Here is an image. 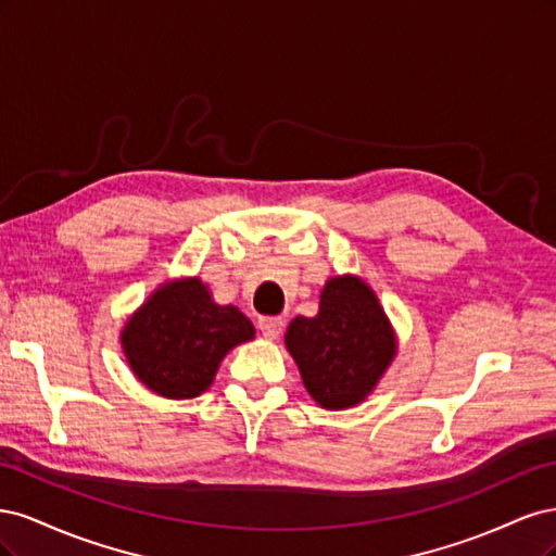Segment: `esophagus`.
I'll return each instance as SVG.
<instances>
[{"instance_id":"1","label":"esophagus","mask_w":556,"mask_h":556,"mask_svg":"<svg viewBox=\"0 0 556 556\" xmlns=\"http://www.w3.org/2000/svg\"><path fill=\"white\" fill-rule=\"evenodd\" d=\"M260 331L264 339H278L282 331V319L280 317H260Z\"/></svg>"}]
</instances>
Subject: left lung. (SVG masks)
<instances>
[{
	"label": "left lung",
	"instance_id": "left-lung-1",
	"mask_svg": "<svg viewBox=\"0 0 556 556\" xmlns=\"http://www.w3.org/2000/svg\"><path fill=\"white\" fill-rule=\"evenodd\" d=\"M285 345L308 394L339 410L364 401L394 359V333L374 290L355 276L331 278L315 317H294Z\"/></svg>",
	"mask_w": 556,
	"mask_h": 556
}]
</instances>
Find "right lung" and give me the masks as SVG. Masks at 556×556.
I'll return each instance as SVG.
<instances>
[{
  "label": "right lung",
  "mask_w": 556,
  "mask_h": 556,
  "mask_svg": "<svg viewBox=\"0 0 556 556\" xmlns=\"http://www.w3.org/2000/svg\"><path fill=\"white\" fill-rule=\"evenodd\" d=\"M255 327L233 306H217L199 278L164 285L123 331L131 371L166 399L199 396L227 352Z\"/></svg>",
  "instance_id": "right-lung-1"
}]
</instances>
